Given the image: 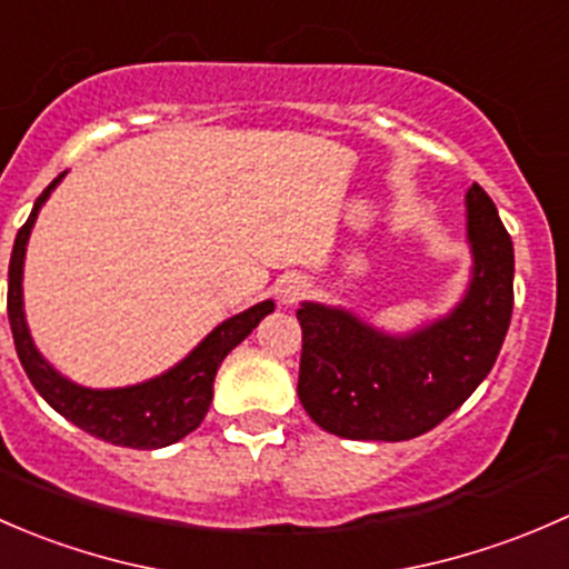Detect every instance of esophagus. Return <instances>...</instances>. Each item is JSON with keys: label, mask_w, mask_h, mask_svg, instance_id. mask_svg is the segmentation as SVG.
Masks as SVG:
<instances>
[{"label": "esophagus", "mask_w": 569, "mask_h": 569, "mask_svg": "<svg viewBox=\"0 0 569 569\" xmlns=\"http://www.w3.org/2000/svg\"><path fill=\"white\" fill-rule=\"evenodd\" d=\"M303 292H307V282L301 277H284L282 282L277 284V298L282 307H292L296 301H301Z\"/></svg>", "instance_id": "1"}]
</instances>
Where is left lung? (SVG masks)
<instances>
[{
    "label": "left lung",
    "mask_w": 569,
    "mask_h": 569,
    "mask_svg": "<svg viewBox=\"0 0 569 569\" xmlns=\"http://www.w3.org/2000/svg\"><path fill=\"white\" fill-rule=\"evenodd\" d=\"M466 292L413 331H383L345 307H298V400L315 425L350 441H408L441 425L488 378L512 318L515 251L477 183L466 191Z\"/></svg>",
    "instance_id": "left-lung-1"
}]
</instances>
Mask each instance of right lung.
Returning a JSON list of instances; mask_svg holds the SVG:
<instances>
[{
    "label": "right lung",
    "mask_w": 569,
    "mask_h": 569,
    "mask_svg": "<svg viewBox=\"0 0 569 569\" xmlns=\"http://www.w3.org/2000/svg\"><path fill=\"white\" fill-rule=\"evenodd\" d=\"M68 172L57 174L46 191L34 199L27 224L16 236L13 254L8 271V318L13 328L16 353H19L23 372L32 380L38 395L66 416L76 427L114 447L131 449H161L180 441L202 425L213 400V380L221 361L236 345H241L266 315L273 312V301H260L232 318L221 320L186 359L169 367L156 378L117 389H90L70 380L46 359L29 333L27 315H23V257L38 221L40 208L51 191L62 183Z\"/></svg>",
    "instance_id": "1"
}]
</instances>
